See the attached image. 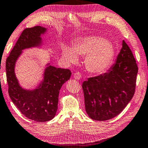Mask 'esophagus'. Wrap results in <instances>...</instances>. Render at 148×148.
<instances>
[{
    "label": "esophagus",
    "mask_w": 148,
    "mask_h": 148,
    "mask_svg": "<svg viewBox=\"0 0 148 148\" xmlns=\"http://www.w3.org/2000/svg\"><path fill=\"white\" fill-rule=\"evenodd\" d=\"M81 74H80L79 72H76V73L74 74V77L76 79H79L81 78Z\"/></svg>",
    "instance_id": "1"
}]
</instances>
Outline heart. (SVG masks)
Segmentation results:
<instances>
[{
	"label": "heart",
	"mask_w": 148,
	"mask_h": 148,
	"mask_svg": "<svg viewBox=\"0 0 148 148\" xmlns=\"http://www.w3.org/2000/svg\"><path fill=\"white\" fill-rule=\"evenodd\" d=\"M86 56L85 66L89 72L103 73L113 62L115 49L111 42L98 36H87L76 40L73 49L69 46L62 48V57L69 63H76L78 57Z\"/></svg>",
	"instance_id": "heart-1"
}]
</instances>
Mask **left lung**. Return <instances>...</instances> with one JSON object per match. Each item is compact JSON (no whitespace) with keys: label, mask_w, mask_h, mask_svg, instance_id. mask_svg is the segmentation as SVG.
<instances>
[{"label":"left lung","mask_w":148,"mask_h":148,"mask_svg":"<svg viewBox=\"0 0 148 148\" xmlns=\"http://www.w3.org/2000/svg\"><path fill=\"white\" fill-rule=\"evenodd\" d=\"M137 73L136 60L123 40L116 63L109 71L89 77L82 84L86 111L90 118L105 121L121 113L134 94Z\"/></svg>","instance_id":"8db88e82"}]
</instances>
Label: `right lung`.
Returning <instances> with one entry per match:
<instances>
[{
	"label": "right lung",
	"mask_w": 148,
	"mask_h": 148,
	"mask_svg": "<svg viewBox=\"0 0 148 148\" xmlns=\"http://www.w3.org/2000/svg\"><path fill=\"white\" fill-rule=\"evenodd\" d=\"M46 31L40 26L24 29L6 61L8 94L12 101L22 114L36 122L48 121L55 117L60 89L71 76L69 69L50 65L45 71L44 80L38 88L27 91L19 86L14 72L16 60L23 49L38 46L41 44L40 35Z\"/></svg>",
	"instance_id": "obj_1"
}]
</instances>
